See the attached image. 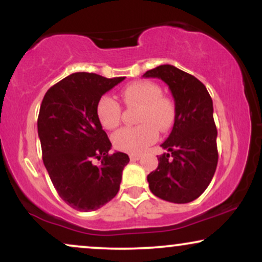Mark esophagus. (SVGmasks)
Listing matches in <instances>:
<instances>
[{
  "label": "esophagus",
  "mask_w": 262,
  "mask_h": 262,
  "mask_svg": "<svg viewBox=\"0 0 262 262\" xmlns=\"http://www.w3.org/2000/svg\"><path fill=\"white\" fill-rule=\"evenodd\" d=\"M129 158H130L132 161H138L141 158V155H139V154H130V155H129Z\"/></svg>",
  "instance_id": "obj_1"
}]
</instances>
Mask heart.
I'll use <instances>...</instances> for the list:
<instances>
[{"instance_id": "1", "label": "heart", "mask_w": 262, "mask_h": 262, "mask_svg": "<svg viewBox=\"0 0 262 262\" xmlns=\"http://www.w3.org/2000/svg\"><path fill=\"white\" fill-rule=\"evenodd\" d=\"M122 101L128 107H139L134 128H123L112 137L114 148L129 154H140L158 139L159 133L172 127L175 122V106L170 98L162 96L159 85L150 81L129 83L121 93ZM96 114L104 129L112 130L121 123L122 107L113 97L104 95L98 100Z\"/></svg>"}]
</instances>
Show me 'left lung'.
Listing matches in <instances>:
<instances>
[{
	"instance_id": "obj_1",
	"label": "left lung",
	"mask_w": 262,
	"mask_h": 262,
	"mask_svg": "<svg viewBox=\"0 0 262 262\" xmlns=\"http://www.w3.org/2000/svg\"><path fill=\"white\" fill-rule=\"evenodd\" d=\"M144 77H156L169 86L175 101V123L158 169L148 175L156 197L172 203H188L206 191L218 164L217 128L213 101L206 86L172 65H160Z\"/></svg>"
}]
</instances>
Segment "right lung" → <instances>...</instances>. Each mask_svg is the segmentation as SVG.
<instances>
[{"instance_id": "add662e5", "label": "right lung", "mask_w": 262, "mask_h": 262, "mask_svg": "<svg viewBox=\"0 0 262 262\" xmlns=\"http://www.w3.org/2000/svg\"><path fill=\"white\" fill-rule=\"evenodd\" d=\"M124 80L75 73L45 93L38 117L43 162L59 196L80 212L96 210L119 191L129 156L116 151L96 114L102 96ZM101 160L95 165L93 159Z\"/></svg>"}]
</instances>
